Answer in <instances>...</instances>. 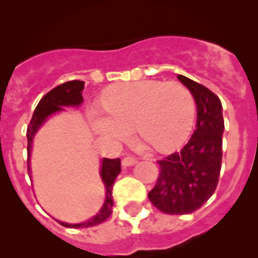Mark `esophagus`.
I'll return each instance as SVG.
<instances>
[{
  "label": "esophagus",
  "mask_w": 258,
  "mask_h": 258,
  "mask_svg": "<svg viewBox=\"0 0 258 258\" xmlns=\"http://www.w3.org/2000/svg\"><path fill=\"white\" fill-rule=\"evenodd\" d=\"M137 163H138V160H137L136 157H132V156L124 157V159H122V161H121L122 166H132V165H134V164H137Z\"/></svg>",
  "instance_id": "obj_1"
}]
</instances>
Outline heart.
<instances>
[{"instance_id": "b5f03b06", "label": "heart", "mask_w": 258, "mask_h": 258, "mask_svg": "<svg viewBox=\"0 0 258 258\" xmlns=\"http://www.w3.org/2000/svg\"><path fill=\"white\" fill-rule=\"evenodd\" d=\"M106 112L94 109L90 120L99 136L111 142L136 132L160 152L178 149L190 136L195 120V99L184 85L141 80L109 86L103 94Z\"/></svg>"}]
</instances>
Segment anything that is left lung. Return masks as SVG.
<instances>
[{
  "label": "left lung",
  "instance_id": "left-lung-1",
  "mask_svg": "<svg viewBox=\"0 0 258 258\" xmlns=\"http://www.w3.org/2000/svg\"><path fill=\"white\" fill-rule=\"evenodd\" d=\"M177 79L195 99L197 129L181 151L157 161L160 172L149 199L163 213L188 214L198 211L217 187L225 124L217 95L188 77L178 75Z\"/></svg>",
  "mask_w": 258,
  "mask_h": 258
}]
</instances>
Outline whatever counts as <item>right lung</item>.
<instances>
[{"label": "right lung", "instance_id": "add662e5", "mask_svg": "<svg viewBox=\"0 0 258 258\" xmlns=\"http://www.w3.org/2000/svg\"><path fill=\"white\" fill-rule=\"evenodd\" d=\"M84 84L85 83L80 81V80H74V81H67L64 84H60L59 86L50 90L47 94H45L44 97L41 98V101L38 102L35 112H33V116L31 118V122H29L28 127H27V140H28V149H27V154H28V173H31L29 157H31L32 142H33V138H35L36 133H37L38 129L45 124V121H46L52 113L63 111L64 107H79L80 104L83 103ZM120 172H121L120 159H106L104 157L103 160H102L99 173H101V178L104 183V187H106V199H104L101 211L98 212L94 217L85 221V222L67 223L59 221V223L63 225L64 227L80 229V227L97 226L99 223L104 222L111 216V213H112V187L113 183H115L116 177H117ZM29 178H32L31 175H29Z\"/></svg>", "mask_w": 258, "mask_h": 258}]
</instances>
